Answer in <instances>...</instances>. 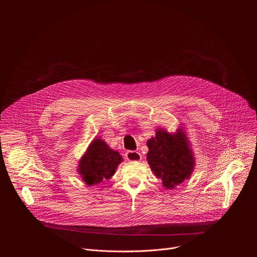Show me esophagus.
<instances>
[{"label":"esophagus","instance_id":"1","mask_svg":"<svg viewBox=\"0 0 257 257\" xmlns=\"http://www.w3.org/2000/svg\"><path fill=\"white\" fill-rule=\"evenodd\" d=\"M126 159L130 162H140L142 157L138 152H133V151H129L126 153Z\"/></svg>","mask_w":257,"mask_h":257}]
</instances>
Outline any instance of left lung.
<instances>
[{
	"label": "left lung",
	"instance_id": "left-lung-1",
	"mask_svg": "<svg viewBox=\"0 0 257 257\" xmlns=\"http://www.w3.org/2000/svg\"><path fill=\"white\" fill-rule=\"evenodd\" d=\"M146 160L153 173L166 189H175L190 179L195 168L194 153L188 136L181 126L175 133L164 128L156 130V136L148 140Z\"/></svg>",
	"mask_w": 257,
	"mask_h": 257
}]
</instances>
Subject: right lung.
Returning <instances> with one entry per match:
<instances>
[{
	"mask_svg": "<svg viewBox=\"0 0 257 257\" xmlns=\"http://www.w3.org/2000/svg\"><path fill=\"white\" fill-rule=\"evenodd\" d=\"M122 162V156L97 137L90 142L79 160L77 172L86 185H97L111 179Z\"/></svg>",
	"mask_w": 257,
	"mask_h": 257,
	"instance_id": "right-lung-1",
	"label": "right lung"
}]
</instances>
